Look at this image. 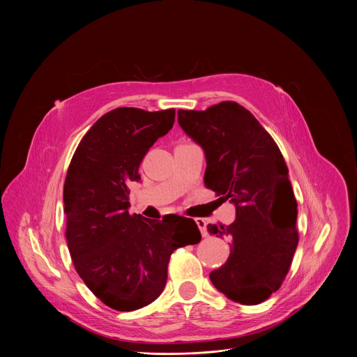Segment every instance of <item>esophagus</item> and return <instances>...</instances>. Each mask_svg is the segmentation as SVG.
<instances>
[{
	"mask_svg": "<svg viewBox=\"0 0 357 357\" xmlns=\"http://www.w3.org/2000/svg\"><path fill=\"white\" fill-rule=\"evenodd\" d=\"M195 222H196V225H197V227H199V230H200L202 236H203V237H208L206 220H205V219H202V218H196V219H195Z\"/></svg>",
	"mask_w": 357,
	"mask_h": 357,
	"instance_id": "obj_1",
	"label": "esophagus"
}]
</instances>
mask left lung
<instances>
[{"instance_id":"1","label":"left lung","mask_w":357,"mask_h":357,"mask_svg":"<svg viewBox=\"0 0 357 357\" xmlns=\"http://www.w3.org/2000/svg\"><path fill=\"white\" fill-rule=\"evenodd\" d=\"M178 123L205 151L206 188L236 206L231 225L208 226L231 241L227 261L211 281L234 302L261 303L281 287L298 245V205L281 151L236 101L178 110Z\"/></svg>"}]
</instances>
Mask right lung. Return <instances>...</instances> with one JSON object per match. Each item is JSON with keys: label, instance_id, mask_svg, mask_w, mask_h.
<instances>
[{"label": "right lung", "instance_id": "add662e5", "mask_svg": "<svg viewBox=\"0 0 357 357\" xmlns=\"http://www.w3.org/2000/svg\"><path fill=\"white\" fill-rule=\"evenodd\" d=\"M174 121L175 109L112 110L82 138L66 174L70 257L87 288L116 311H135L155 301L167 284L171 254L202 238L193 219L128 213V183L141 179V161Z\"/></svg>", "mask_w": 357, "mask_h": 357}]
</instances>
